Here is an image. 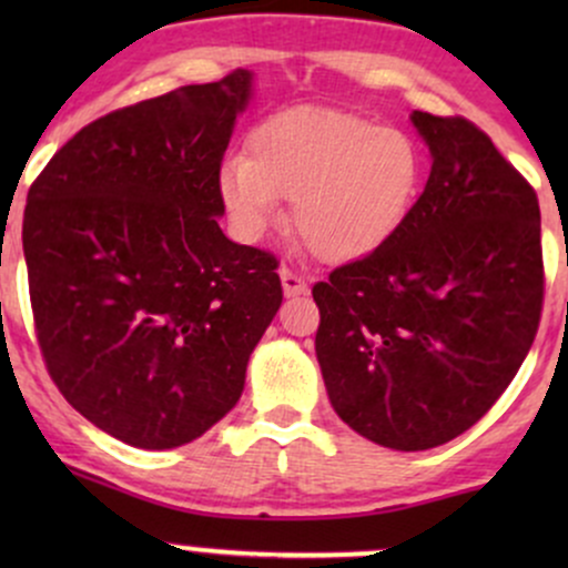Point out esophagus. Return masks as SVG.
I'll list each match as a JSON object with an SVG mask.
<instances>
[{
  "mask_svg": "<svg viewBox=\"0 0 568 568\" xmlns=\"http://www.w3.org/2000/svg\"><path fill=\"white\" fill-rule=\"evenodd\" d=\"M280 283H283V296H285V298L302 296V293L310 291V285H306L304 280L296 275V272L285 270V266H283V270H280Z\"/></svg>",
  "mask_w": 568,
  "mask_h": 568,
  "instance_id": "1",
  "label": "esophagus"
}]
</instances>
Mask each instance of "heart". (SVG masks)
<instances>
[{"label": "heart", "mask_w": 568, "mask_h": 568, "mask_svg": "<svg viewBox=\"0 0 568 568\" xmlns=\"http://www.w3.org/2000/svg\"><path fill=\"white\" fill-rule=\"evenodd\" d=\"M419 143L406 130L336 109L280 112L247 135V158L219 165L232 230L262 240L293 202L298 237L328 264L379 253L403 230L422 186Z\"/></svg>", "instance_id": "obj_1"}]
</instances>
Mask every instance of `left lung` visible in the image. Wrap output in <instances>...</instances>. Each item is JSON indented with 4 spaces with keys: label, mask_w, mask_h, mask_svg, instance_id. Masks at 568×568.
<instances>
[{
    "label": "left lung",
    "mask_w": 568,
    "mask_h": 568,
    "mask_svg": "<svg viewBox=\"0 0 568 568\" xmlns=\"http://www.w3.org/2000/svg\"><path fill=\"white\" fill-rule=\"evenodd\" d=\"M433 168L403 230L312 288L328 400L363 438L425 452L470 429L529 355L542 312L539 202L462 116L410 114Z\"/></svg>",
    "instance_id": "obj_1"
}]
</instances>
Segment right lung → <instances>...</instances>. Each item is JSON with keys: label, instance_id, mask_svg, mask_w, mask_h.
I'll list each match as a JSON object with an SVG mask.
<instances>
[{"label": "right lung", "instance_id": "right-lung-1", "mask_svg": "<svg viewBox=\"0 0 568 568\" xmlns=\"http://www.w3.org/2000/svg\"><path fill=\"white\" fill-rule=\"evenodd\" d=\"M253 71L90 122L29 189L23 256L50 376L88 422L162 452L234 408L283 302L277 262L221 232L216 173Z\"/></svg>", "mask_w": 568, "mask_h": 568}]
</instances>
